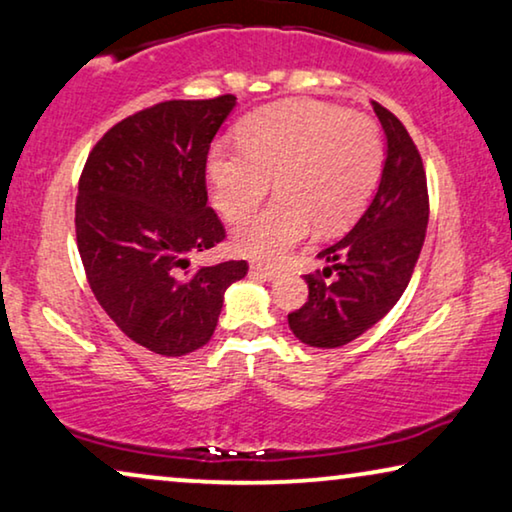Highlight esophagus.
Returning a JSON list of instances; mask_svg holds the SVG:
<instances>
[{"mask_svg": "<svg viewBox=\"0 0 512 512\" xmlns=\"http://www.w3.org/2000/svg\"><path fill=\"white\" fill-rule=\"evenodd\" d=\"M250 273H253V276H257V278H262V280H273V278L278 276L276 271L269 269V266H262V264L250 266Z\"/></svg>", "mask_w": 512, "mask_h": 512, "instance_id": "obj_1", "label": "esophagus"}]
</instances>
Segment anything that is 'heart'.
Instances as JSON below:
<instances>
[{"label": "heart", "mask_w": 512, "mask_h": 512, "mask_svg": "<svg viewBox=\"0 0 512 512\" xmlns=\"http://www.w3.org/2000/svg\"><path fill=\"white\" fill-rule=\"evenodd\" d=\"M383 136L371 118L315 99L257 109L239 125V146L213 143L211 199L229 222L248 218L276 178L278 199L234 232V248L280 262L318 225L334 232L357 218L383 171Z\"/></svg>", "instance_id": "1"}]
</instances>
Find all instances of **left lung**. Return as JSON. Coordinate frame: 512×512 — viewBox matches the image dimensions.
<instances>
[{
	"label": "left lung",
	"instance_id": "obj_1",
	"mask_svg": "<svg viewBox=\"0 0 512 512\" xmlns=\"http://www.w3.org/2000/svg\"><path fill=\"white\" fill-rule=\"evenodd\" d=\"M371 104L387 139L376 197L341 241L318 253L327 266L304 276L308 301L287 315L292 334L313 348H341L383 320L408 287L427 234L422 157L397 115Z\"/></svg>",
	"mask_w": 512,
	"mask_h": 512
}]
</instances>
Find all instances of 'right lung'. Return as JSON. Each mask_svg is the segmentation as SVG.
Instances as JSON below:
<instances>
[{"label":"right lung","instance_id":"obj_1","mask_svg":"<svg viewBox=\"0 0 512 512\" xmlns=\"http://www.w3.org/2000/svg\"><path fill=\"white\" fill-rule=\"evenodd\" d=\"M234 95L171 99L113 125L85 162L76 243L99 306L134 343L181 357L211 341L225 290L248 264L187 273L192 253L225 239L206 192L213 136Z\"/></svg>","mask_w":512,"mask_h":512}]
</instances>
